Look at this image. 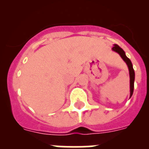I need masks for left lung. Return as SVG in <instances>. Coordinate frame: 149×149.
Returning <instances> with one entry per match:
<instances>
[{"label": "left lung", "mask_w": 149, "mask_h": 149, "mask_svg": "<svg viewBox=\"0 0 149 149\" xmlns=\"http://www.w3.org/2000/svg\"><path fill=\"white\" fill-rule=\"evenodd\" d=\"M113 51H116L117 53L119 54L121 56L123 60L126 63V64L127 65L129 68V73H130V89H131V97L133 95V93H134V78H135V74H134V70L133 68L132 63H131V61L130 60V59L127 58L126 56L125 53V51L122 49V48L119 47L118 45H114V46L113 47Z\"/></svg>", "instance_id": "obj_1"}]
</instances>
